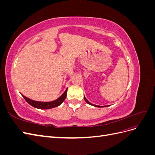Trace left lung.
I'll use <instances>...</instances> for the list:
<instances>
[{"label":"left lung","mask_w":155,"mask_h":155,"mask_svg":"<svg viewBox=\"0 0 155 155\" xmlns=\"http://www.w3.org/2000/svg\"><path fill=\"white\" fill-rule=\"evenodd\" d=\"M84 100H85V101L88 104H89V105H92V106H94V107H108V105L107 106H99V105H94V104H91V103H90L89 102L87 99H86V97L84 96Z\"/></svg>","instance_id":"left-lung-1"}]
</instances>
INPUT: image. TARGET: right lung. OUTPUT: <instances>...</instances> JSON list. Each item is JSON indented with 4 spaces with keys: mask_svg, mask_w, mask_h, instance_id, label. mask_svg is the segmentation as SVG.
<instances>
[{
    "mask_svg": "<svg viewBox=\"0 0 155 155\" xmlns=\"http://www.w3.org/2000/svg\"><path fill=\"white\" fill-rule=\"evenodd\" d=\"M67 89L64 92V93L58 98V99L52 101H50V102L37 101L30 100L29 98H28L23 95L22 96L25 98V100L32 107L37 108V109H51V108L58 107L59 105H60L62 104V103L64 101L65 98L67 97Z\"/></svg>",
    "mask_w": 155,
    "mask_h": 155,
    "instance_id": "right-lung-1",
    "label": "right lung"
}]
</instances>
